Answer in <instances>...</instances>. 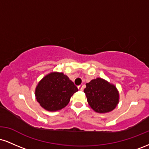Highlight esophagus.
<instances>
[{"label": "esophagus", "instance_id": "obj_1", "mask_svg": "<svg viewBox=\"0 0 149 149\" xmlns=\"http://www.w3.org/2000/svg\"><path fill=\"white\" fill-rule=\"evenodd\" d=\"M83 88H84V86H83V85H79V86H78V89L80 90V91L83 90Z\"/></svg>", "mask_w": 149, "mask_h": 149}]
</instances>
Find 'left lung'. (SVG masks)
<instances>
[{
    "label": "left lung",
    "mask_w": 149,
    "mask_h": 149,
    "mask_svg": "<svg viewBox=\"0 0 149 149\" xmlns=\"http://www.w3.org/2000/svg\"><path fill=\"white\" fill-rule=\"evenodd\" d=\"M84 92L90 107L100 113L111 111L119 102V93L116 87L101 78L86 83Z\"/></svg>",
    "instance_id": "left-lung-1"
}]
</instances>
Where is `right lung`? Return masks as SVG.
<instances>
[{
  "label": "right lung",
  "mask_w": 149,
  "mask_h": 149,
  "mask_svg": "<svg viewBox=\"0 0 149 149\" xmlns=\"http://www.w3.org/2000/svg\"><path fill=\"white\" fill-rule=\"evenodd\" d=\"M77 87L63 73L51 72L38 83L35 91L37 102L48 111L62 109L78 91Z\"/></svg>",
  "instance_id": "1"
}]
</instances>
